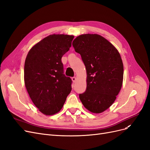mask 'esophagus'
I'll list each match as a JSON object with an SVG mask.
<instances>
[{"label": "esophagus", "mask_w": 150, "mask_h": 150, "mask_svg": "<svg viewBox=\"0 0 150 150\" xmlns=\"http://www.w3.org/2000/svg\"><path fill=\"white\" fill-rule=\"evenodd\" d=\"M72 81H73L74 83H75L76 81V77H72Z\"/></svg>", "instance_id": "1"}]
</instances>
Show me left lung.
<instances>
[{
    "label": "left lung",
    "instance_id": "obj_1",
    "mask_svg": "<svg viewBox=\"0 0 150 150\" xmlns=\"http://www.w3.org/2000/svg\"><path fill=\"white\" fill-rule=\"evenodd\" d=\"M81 54L86 69V91L79 94L84 106L93 113L110 108L120 92L123 81V64L117 49L103 36L80 35L72 42Z\"/></svg>",
    "mask_w": 150,
    "mask_h": 150
}]
</instances>
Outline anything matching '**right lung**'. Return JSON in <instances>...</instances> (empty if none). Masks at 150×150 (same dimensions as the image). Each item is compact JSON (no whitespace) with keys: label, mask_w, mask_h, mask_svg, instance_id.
I'll return each instance as SVG.
<instances>
[{"label":"right lung","mask_w":150,"mask_h":150,"mask_svg":"<svg viewBox=\"0 0 150 150\" xmlns=\"http://www.w3.org/2000/svg\"><path fill=\"white\" fill-rule=\"evenodd\" d=\"M74 38L49 35L32 47L25 58V86L35 107L45 115L59 112L71 91L72 81L63 74L61 58Z\"/></svg>","instance_id":"add662e5"}]
</instances>
